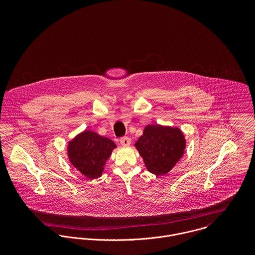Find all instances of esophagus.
<instances>
[{
	"mask_svg": "<svg viewBox=\"0 0 255 255\" xmlns=\"http://www.w3.org/2000/svg\"><path fill=\"white\" fill-rule=\"evenodd\" d=\"M120 142H121L122 146L128 147V146L130 145L131 140H130V138H129V137H122V138L120 139Z\"/></svg>",
	"mask_w": 255,
	"mask_h": 255,
	"instance_id": "1",
	"label": "esophagus"
}]
</instances>
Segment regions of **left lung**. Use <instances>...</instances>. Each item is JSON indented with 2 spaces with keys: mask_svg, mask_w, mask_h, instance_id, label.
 <instances>
[{
  "mask_svg": "<svg viewBox=\"0 0 255 255\" xmlns=\"http://www.w3.org/2000/svg\"><path fill=\"white\" fill-rule=\"evenodd\" d=\"M185 138L179 128L148 125L135 142L146 169L156 175L169 173L180 161L185 149Z\"/></svg>",
  "mask_w": 255,
  "mask_h": 255,
  "instance_id": "1",
  "label": "left lung"
}]
</instances>
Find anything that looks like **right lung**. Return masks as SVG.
<instances>
[{
  "label": "right lung",
  "instance_id": "add662e5",
  "mask_svg": "<svg viewBox=\"0 0 255 255\" xmlns=\"http://www.w3.org/2000/svg\"><path fill=\"white\" fill-rule=\"evenodd\" d=\"M117 147L110 138L85 129L69 141L68 157L73 167L90 180L102 176L112 151Z\"/></svg>",
  "mask_w": 255,
  "mask_h": 255
}]
</instances>
